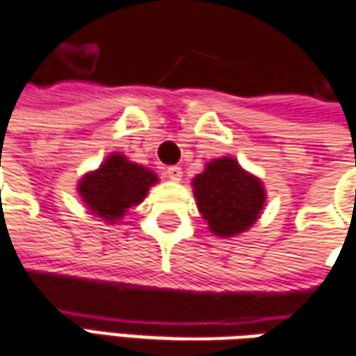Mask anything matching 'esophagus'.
Returning <instances> with one entry per match:
<instances>
[{"instance_id": "1", "label": "esophagus", "mask_w": 356, "mask_h": 356, "mask_svg": "<svg viewBox=\"0 0 356 356\" xmlns=\"http://www.w3.org/2000/svg\"><path fill=\"white\" fill-rule=\"evenodd\" d=\"M165 175L167 179H171V181H181V177H183V171H181V167L171 165L165 169Z\"/></svg>"}]
</instances>
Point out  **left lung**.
<instances>
[{
	"mask_svg": "<svg viewBox=\"0 0 356 356\" xmlns=\"http://www.w3.org/2000/svg\"><path fill=\"white\" fill-rule=\"evenodd\" d=\"M193 195L209 230L220 238L254 227L268 199L260 177L228 155L204 163V171L193 179Z\"/></svg>",
	"mask_w": 356,
	"mask_h": 356,
	"instance_id": "1",
	"label": "left lung"
}]
</instances>
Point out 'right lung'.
<instances>
[{
  "label": "right lung",
  "mask_w": 356,
  "mask_h": 356,
  "mask_svg": "<svg viewBox=\"0 0 356 356\" xmlns=\"http://www.w3.org/2000/svg\"><path fill=\"white\" fill-rule=\"evenodd\" d=\"M159 177L152 169L129 161L120 152L106 157L102 165L80 177L76 185L80 201L88 213L108 225H116L131 207L140 204Z\"/></svg>",
  "instance_id": "right-lung-1"
}]
</instances>
